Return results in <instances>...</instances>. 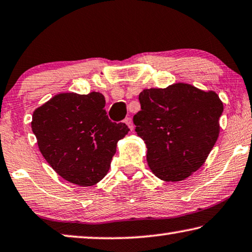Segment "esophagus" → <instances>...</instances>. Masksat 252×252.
<instances>
[{"instance_id":"34e87169","label":"esophagus","mask_w":252,"mask_h":252,"mask_svg":"<svg viewBox=\"0 0 252 252\" xmlns=\"http://www.w3.org/2000/svg\"><path fill=\"white\" fill-rule=\"evenodd\" d=\"M125 123L126 125L130 127V130H133V122H132V119L131 118H126L125 120Z\"/></svg>"}]
</instances>
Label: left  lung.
Returning <instances> with one entry per match:
<instances>
[{
    "instance_id": "obj_1",
    "label": "left lung",
    "mask_w": 252,
    "mask_h": 252,
    "mask_svg": "<svg viewBox=\"0 0 252 252\" xmlns=\"http://www.w3.org/2000/svg\"><path fill=\"white\" fill-rule=\"evenodd\" d=\"M135 132L146 143L147 162L156 177L175 183L201 168L220 134L223 103L214 91L187 83L143 90Z\"/></svg>"
}]
</instances>
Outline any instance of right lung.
<instances>
[{"instance_id": "1", "label": "right lung", "mask_w": 252, "mask_h": 252, "mask_svg": "<svg viewBox=\"0 0 252 252\" xmlns=\"http://www.w3.org/2000/svg\"><path fill=\"white\" fill-rule=\"evenodd\" d=\"M98 92L59 93L33 111L31 129L40 153L59 176L87 187L102 181L117 143L130 129L111 122Z\"/></svg>"}]
</instances>
